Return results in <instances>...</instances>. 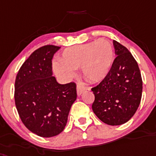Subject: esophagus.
Here are the masks:
<instances>
[{
  "instance_id": "obj_1",
  "label": "esophagus",
  "mask_w": 156,
  "mask_h": 156,
  "mask_svg": "<svg viewBox=\"0 0 156 156\" xmlns=\"http://www.w3.org/2000/svg\"><path fill=\"white\" fill-rule=\"evenodd\" d=\"M86 90H87V88H86V86H83V85L80 84V83H78L77 85V94H78V96H80L82 93H84Z\"/></svg>"
}]
</instances>
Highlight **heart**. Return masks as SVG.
Returning <instances> with one entry per match:
<instances>
[{
  "label": "heart",
  "instance_id": "b5f03b06",
  "mask_svg": "<svg viewBox=\"0 0 156 156\" xmlns=\"http://www.w3.org/2000/svg\"><path fill=\"white\" fill-rule=\"evenodd\" d=\"M59 61L53 65L54 70L59 77L70 79L75 75V70L81 68L86 80L95 83L102 81L110 70L113 49L109 40L101 38L97 41L66 48Z\"/></svg>",
  "mask_w": 156,
  "mask_h": 156
}]
</instances>
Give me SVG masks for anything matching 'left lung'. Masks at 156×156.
Masks as SVG:
<instances>
[{"instance_id": "8db88e82", "label": "left lung", "mask_w": 156, "mask_h": 156, "mask_svg": "<svg viewBox=\"0 0 156 156\" xmlns=\"http://www.w3.org/2000/svg\"><path fill=\"white\" fill-rule=\"evenodd\" d=\"M116 58L107 76L92 88V108L108 125H120L136 112L142 97L143 82L136 61L125 47L113 40Z\"/></svg>"}]
</instances>
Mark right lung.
<instances>
[{
    "label": "right lung",
    "mask_w": 156,
    "mask_h": 156,
    "mask_svg": "<svg viewBox=\"0 0 156 156\" xmlns=\"http://www.w3.org/2000/svg\"><path fill=\"white\" fill-rule=\"evenodd\" d=\"M60 47L36 50L20 68L15 82V104L22 122L41 137L61 133L77 98L76 84H59L52 76V58Z\"/></svg>",
    "instance_id": "add662e5"
}]
</instances>
